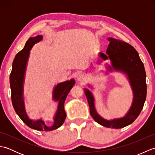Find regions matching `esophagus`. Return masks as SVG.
<instances>
[{
	"mask_svg": "<svg viewBox=\"0 0 155 155\" xmlns=\"http://www.w3.org/2000/svg\"><path fill=\"white\" fill-rule=\"evenodd\" d=\"M85 81H86V78H85V77L84 74H81L78 76V77H77L78 83H79L81 84H83L85 82Z\"/></svg>",
	"mask_w": 155,
	"mask_h": 155,
	"instance_id": "obj_1",
	"label": "esophagus"
}]
</instances>
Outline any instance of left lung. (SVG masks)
Masks as SVG:
<instances>
[{
	"mask_svg": "<svg viewBox=\"0 0 155 155\" xmlns=\"http://www.w3.org/2000/svg\"><path fill=\"white\" fill-rule=\"evenodd\" d=\"M107 40L109 41V44L106 54L98 53V64H101L103 61L110 60V65L107 62L104 64L106 68L104 74L115 72L124 75L133 92L132 104L123 117L105 119L98 113L92 92L87 88H84V91L89 105L90 113L94 120L105 127L121 128L132 124L143 109L147 97L146 72L139 53L133 47L123 41L112 37L107 38ZM101 71L104 72L103 70ZM87 86L94 90L92 84H87Z\"/></svg>",
	"mask_w": 155,
	"mask_h": 155,
	"instance_id": "8db88e82",
	"label": "left lung"
}]
</instances>
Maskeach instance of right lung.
Instances as JSON below:
<instances>
[{
	"mask_svg": "<svg viewBox=\"0 0 155 155\" xmlns=\"http://www.w3.org/2000/svg\"><path fill=\"white\" fill-rule=\"evenodd\" d=\"M42 35L28 39L25 47L18 52L12 62V68L10 75V86L11 88L12 103L14 109L21 120L32 129L41 131H51L57 129L63 124L67 117L64 110V102L71 89L75 84L74 78L58 83L52 90V100L58 104L57 110L53 117V124L47 126L42 117L37 119L29 118L25 109L24 86L26 71L32 47L42 41Z\"/></svg>",
	"mask_w": 155,
	"mask_h": 155,
	"instance_id": "add662e5",
	"label": "right lung"
}]
</instances>
